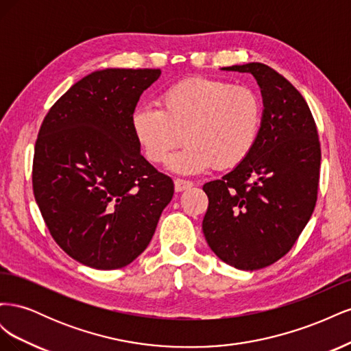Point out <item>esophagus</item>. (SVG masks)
Here are the masks:
<instances>
[{"mask_svg": "<svg viewBox=\"0 0 351 351\" xmlns=\"http://www.w3.org/2000/svg\"><path fill=\"white\" fill-rule=\"evenodd\" d=\"M192 186H193V183L189 182V180H183V178H176L174 180L176 192H184V190L190 189Z\"/></svg>", "mask_w": 351, "mask_h": 351, "instance_id": "34e87169", "label": "esophagus"}]
</instances>
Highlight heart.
Wrapping results in <instances>:
<instances>
[{"label":"heart","mask_w":351,"mask_h":351,"mask_svg":"<svg viewBox=\"0 0 351 351\" xmlns=\"http://www.w3.org/2000/svg\"><path fill=\"white\" fill-rule=\"evenodd\" d=\"M159 107L141 104L130 117L132 133L146 159L167 161L177 174L193 176L212 167L231 169L246 161L258 143L262 101L247 86L209 77H189L159 95Z\"/></svg>","instance_id":"obj_1"}]
</instances>
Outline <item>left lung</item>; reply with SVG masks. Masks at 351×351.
Here are the masks:
<instances>
[{"mask_svg":"<svg viewBox=\"0 0 351 351\" xmlns=\"http://www.w3.org/2000/svg\"><path fill=\"white\" fill-rule=\"evenodd\" d=\"M249 73L261 88L259 139L246 161L204 186L202 230L217 256L243 271L277 262L309 222L316 205L321 145L302 93L262 62L222 67Z\"/></svg>","mask_w":351,"mask_h":351,"instance_id":"8db88e82","label":"left lung"}]
</instances>
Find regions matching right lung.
Masks as SVG:
<instances>
[{"label":"right lung","instance_id":"obj_1","mask_svg":"<svg viewBox=\"0 0 351 351\" xmlns=\"http://www.w3.org/2000/svg\"><path fill=\"white\" fill-rule=\"evenodd\" d=\"M159 69H104L52 105L34 158V193L69 256L95 269L132 263L152 240L174 183L141 154L130 117Z\"/></svg>","mask_w":351,"mask_h":351}]
</instances>
